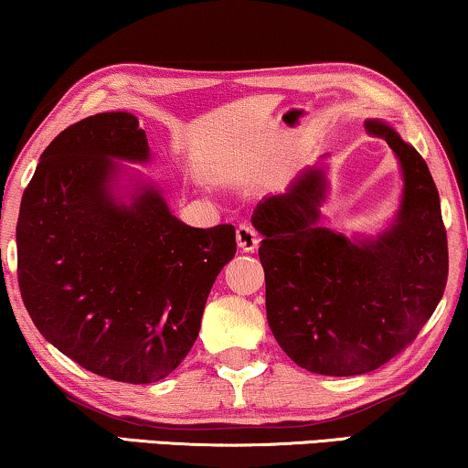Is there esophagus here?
Wrapping results in <instances>:
<instances>
[{
    "label": "esophagus",
    "mask_w": 468,
    "mask_h": 468,
    "mask_svg": "<svg viewBox=\"0 0 468 468\" xmlns=\"http://www.w3.org/2000/svg\"><path fill=\"white\" fill-rule=\"evenodd\" d=\"M236 240H239V247L242 251H255L258 249V242H260V236H258V229L253 226H249V223H240L239 228H236Z\"/></svg>",
    "instance_id": "esophagus-1"
}]
</instances>
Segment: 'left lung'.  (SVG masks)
I'll list each match as a JSON object with an SVG mask.
<instances>
[{"instance_id": "left-lung-1", "label": "left lung", "mask_w": 468, "mask_h": 468, "mask_svg": "<svg viewBox=\"0 0 468 468\" xmlns=\"http://www.w3.org/2000/svg\"><path fill=\"white\" fill-rule=\"evenodd\" d=\"M402 164L399 219L377 240L351 242L317 228L324 176L304 172L255 208L266 277V317L281 349L317 375L383 367L409 347L443 298L450 258L439 191L411 144L381 121L364 123Z\"/></svg>"}]
</instances>
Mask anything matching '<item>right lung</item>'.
Here are the masks:
<instances>
[{
  "mask_svg": "<svg viewBox=\"0 0 468 468\" xmlns=\"http://www.w3.org/2000/svg\"><path fill=\"white\" fill-rule=\"evenodd\" d=\"M112 159H149L132 112L93 114L44 149L18 213V290L69 360L112 381L153 383L194 347L236 229L185 226L153 187L117 204Z\"/></svg>",
  "mask_w": 468,
  "mask_h": 468,
  "instance_id": "1",
  "label": "right lung"
}]
</instances>
